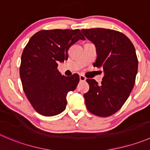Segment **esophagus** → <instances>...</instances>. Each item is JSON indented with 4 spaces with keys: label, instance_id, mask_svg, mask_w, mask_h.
<instances>
[{
    "label": "esophagus",
    "instance_id": "1",
    "mask_svg": "<svg viewBox=\"0 0 150 150\" xmlns=\"http://www.w3.org/2000/svg\"><path fill=\"white\" fill-rule=\"evenodd\" d=\"M79 78H80V81H85L86 80V77L83 76V75H80Z\"/></svg>",
    "mask_w": 150,
    "mask_h": 150
}]
</instances>
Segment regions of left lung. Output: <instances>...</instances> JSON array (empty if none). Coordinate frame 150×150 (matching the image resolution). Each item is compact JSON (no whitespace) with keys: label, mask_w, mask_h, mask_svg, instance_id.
<instances>
[{"label":"left lung","mask_w":150,"mask_h":150,"mask_svg":"<svg viewBox=\"0 0 150 150\" xmlns=\"http://www.w3.org/2000/svg\"><path fill=\"white\" fill-rule=\"evenodd\" d=\"M96 47L94 67L103 68L100 84L87 79L89 90L84 94L88 111L98 117L115 114L128 98L138 72V59L133 43L122 33L105 28L82 29Z\"/></svg>","instance_id":"obj_1"}]
</instances>
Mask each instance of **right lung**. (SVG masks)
Listing matches in <instances>:
<instances>
[{"label": "right lung", "instance_id": "1", "mask_svg": "<svg viewBox=\"0 0 150 150\" xmlns=\"http://www.w3.org/2000/svg\"><path fill=\"white\" fill-rule=\"evenodd\" d=\"M79 40L78 29L42 30L29 40L21 56L20 75L23 91L33 108L41 115L52 117L66 108L67 95L74 91L79 75H62L58 63L68 59V50Z\"/></svg>", "mask_w": 150, "mask_h": 150}]
</instances>
